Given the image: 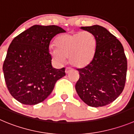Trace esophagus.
<instances>
[{
    "mask_svg": "<svg viewBox=\"0 0 134 134\" xmlns=\"http://www.w3.org/2000/svg\"><path fill=\"white\" fill-rule=\"evenodd\" d=\"M71 71V69L70 68H66L65 69V73L66 74H68L69 73V71Z\"/></svg>",
    "mask_w": 134,
    "mask_h": 134,
    "instance_id": "esophagus-1",
    "label": "esophagus"
}]
</instances>
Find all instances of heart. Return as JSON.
I'll use <instances>...</instances> for the list:
<instances>
[{"mask_svg": "<svg viewBox=\"0 0 134 134\" xmlns=\"http://www.w3.org/2000/svg\"><path fill=\"white\" fill-rule=\"evenodd\" d=\"M57 47L49 48L50 55L59 64H63L68 58L70 64L82 67L92 61L96 51L94 36L88 31L60 35L55 40Z\"/></svg>", "mask_w": 134, "mask_h": 134, "instance_id": "heart-1", "label": "heart"}]
</instances>
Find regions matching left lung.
I'll return each mask as SVG.
<instances>
[{
    "label": "left lung",
    "instance_id": "left-lung-1",
    "mask_svg": "<svg viewBox=\"0 0 134 134\" xmlns=\"http://www.w3.org/2000/svg\"><path fill=\"white\" fill-rule=\"evenodd\" d=\"M81 29L94 36L97 46L91 63L77 69L80 77L76 91L90 107H104L114 101L124 88L127 66L124 50L116 37L102 26L94 25Z\"/></svg>",
    "mask_w": 134,
    "mask_h": 134
}]
</instances>
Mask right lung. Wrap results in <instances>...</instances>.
Masks as SVG:
<instances>
[{
	"label": "right lung",
	"mask_w": 134,
	"mask_h": 134,
	"mask_svg": "<svg viewBox=\"0 0 134 134\" xmlns=\"http://www.w3.org/2000/svg\"><path fill=\"white\" fill-rule=\"evenodd\" d=\"M63 32L55 25H34L12 41L2 69L8 91L16 100L26 105L43 102L65 75L64 67H52L49 52L53 37Z\"/></svg>",
	"instance_id": "obj_1"
}]
</instances>
